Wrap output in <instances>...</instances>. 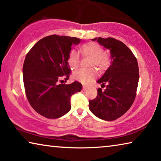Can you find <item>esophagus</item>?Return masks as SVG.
Wrapping results in <instances>:
<instances>
[{"label": "esophagus", "instance_id": "esophagus-1", "mask_svg": "<svg viewBox=\"0 0 161 161\" xmlns=\"http://www.w3.org/2000/svg\"><path fill=\"white\" fill-rule=\"evenodd\" d=\"M83 90H86V89H88V86H86V85H83Z\"/></svg>", "mask_w": 161, "mask_h": 161}]
</instances>
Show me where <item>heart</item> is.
Listing matches in <instances>:
<instances>
[{"mask_svg": "<svg viewBox=\"0 0 161 161\" xmlns=\"http://www.w3.org/2000/svg\"><path fill=\"white\" fill-rule=\"evenodd\" d=\"M80 51L83 56L91 58V66H96L100 70H105L110 64V58L106 54L103 53L102 47L96 43H88L83 44L80 48ZM80 61V58L77 51L72 50L68 56L67 62L71 70L77 68ZM97 75V71L95 68L84 69L81 68L76 70L73 75L75 80L83 83H89Z\"/></svg>", "mask_w": 161, "mask_h": 161, "instance_id": "1", "label": "heart"}]
</instances>
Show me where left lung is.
<instances>
[{"mask_svg":"<svg viewBox=\"0 0 161 161\" xmlns=\"http://www.w3.org/2000/svg\"><path fill=\"white\" fill-rule=\"evenodd\" d=\"M104 48L110 50L111 64L97 81L105 87L98 89V95L89 101V109L104 120H114L125 113L136 98L139 69L132 51L120 41L113 38H95Z\"/></svg>","mask_w":161,"mask_h":161,"instance_id":"left-lung-1","label":"left lung"}]
</instances>
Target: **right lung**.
<instances>
[{
    "label": "right lung",
    "instance_id": "right-lung-1",
    "mask_svg": "<svg viewBox=\"0 0 161 161\" xmlns=\"http://www.w3.org/2000/svg\"><path fill=\"white\" fill-rule=\"evenodd\" d=\"M80 39L75 37L52 35L41 39L25 56L23 66L25 94L31 107L47 118H58L71 108L70 98L80 92L82 84L60 83L70 68L67 59L73 45Z\"/></svg>",
    "mask_w": 161,
    "mask_h": 161
}]
</instances>
